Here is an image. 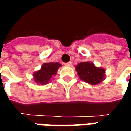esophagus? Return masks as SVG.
Returning <instances> with one entry per match:
<instances>
[{
	"instance_id": "esophagus-1",
	"label": "esophagus",
	"mask_w": 131,
	"mask_h": 131,
	"mask_svg": "<svg viewBox=\"0 0 131 131\" xmlns=\"http://www.w3.org/2000/svg\"><path fill=\"white\" fill-rule=\"evenodd\" d=\"M64 65L67 66V67H70V66H71V62H69L65 63V64H64Z\"/></svg>"
}]
</instances>
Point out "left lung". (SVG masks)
Wrapping results in <instances>:
<instances>
[{
    "instance_id": "left-lung-1",
    "label": "left lung",
    "mask_w": 131,
    "mask_h": 131,
    "mask_svg": "<svg viewBox=\"0 0 131 131\" xmlns=\"http://www.w3.org/2000/svg\"><path fill=\"white\" fill-rule=\"evenodd\" d=\"M80 79L91 85H97L105 79V69L91 62H83L75 67Z\"/></svg>"
}]
</instances>
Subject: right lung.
Here are the masks:
<instances>
[{
    "label": "right lung",
    "mask_w": 131,
    "mask_h": 131,
    "mask_svg": "<svg viewBox=\"0 0 131 131\" xmlns=\"http://www.w3.org/2000/svg\"><path fill=\"white\" fill-rule=\"evenodd\" d=\"M62 65L59 62L44 63L41 68L33 74V80L36 83L44 85L48 84Z\"/></svg>",
    "instance_id": "obj_1"
}]
</instances>
